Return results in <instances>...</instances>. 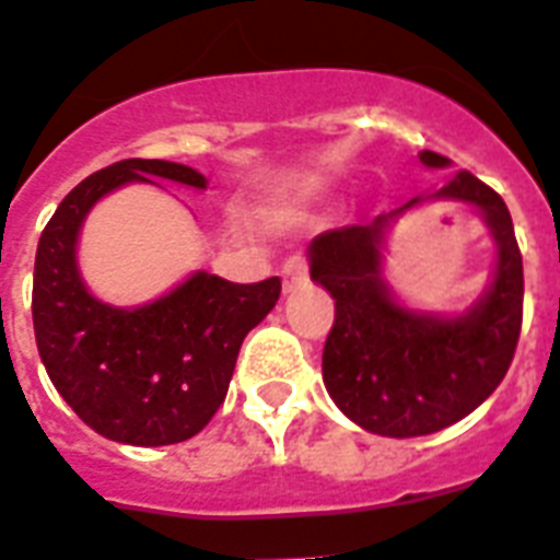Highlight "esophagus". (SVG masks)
Returning <instances> with one entry per match:
<instances>
[{"instance_id":"1","label":"esophagus","mask_w":560,"mask_h":560,"mask_svg":"<svg viewBox=\"0 0 560 560\" xmlns=\"http://www.w3.org/2000/svg\"><path fill=\"white\" fill-rule=\"evenodd\" d=\"M281 276H284V293H293L295 288L307 284V258L304 256L288 258V265H284Z\"/></svg>"}]
</instances>
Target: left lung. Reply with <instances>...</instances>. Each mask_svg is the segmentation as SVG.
<instances>
[{"label":"left lung","instance_id":"left-lung-1","mask_svg":"<svg viewBox=\"0 0 560 560\" xmlns=\"http://www.w3.org/2000/svg\"><path fill=\"white\" fill-rule=\"evenodd\" d=\"M431 170L448 166L420 152ZM475 203L498 241V270L489 293L457 319L411 313L383 281V238L390 218L327 230L311 244V279L336 299L334 327L322 353L327 394L365 431L383 438H422L475 411L515 357L524 322V258L506 203L471 172L431 195Z\"/></svg>","mask_w":560,"mask_h":560}]
</instances>
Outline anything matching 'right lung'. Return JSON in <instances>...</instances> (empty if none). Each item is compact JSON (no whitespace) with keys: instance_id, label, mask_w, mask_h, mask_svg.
Masks as SVG:
<instances>
[{"instance_id":"1","label":"right lung","mask_w":560,"mask_h":560,"mask_svg":"<svg viewBox=\"0 0 560 560\" xmlns=\"http://www.w3.org/2000/svg\"><path fill=\"white\" fill-rule=\"evenodd\" d=\"M166 177L203 189L201 172L129 158L94 172L45 224L34 265V336L54 388L80 420L126 445L195 438L221 408L244 336L279 302L281 279L235 284L195 272L158 302L120 311L97 302L77 272L85 212L131 180Z\"/></svg>"}]
</instances>
